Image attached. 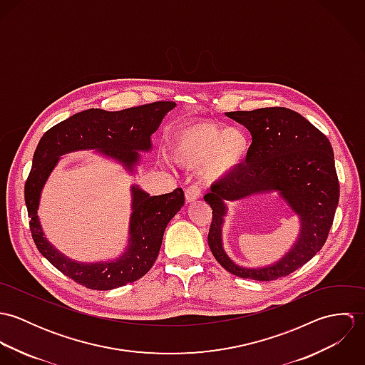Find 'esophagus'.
<instances>
[{"label":"esophagus","instance_id":"obj_1","mask_svg":"<svg viewBox=\"0 0 365 365\" xmlns=\"http://www.w3.org/2000/svg\"><path fill=\"white\" fill-rule=\"evenodd\" d=\"M201 197V188L198 185H190L185 190V201L187 202H194Z\"/></svg>","mask_w":365,"mask_h":365}]
</instances>
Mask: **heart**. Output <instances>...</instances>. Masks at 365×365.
Listing matches in <instances>:
<instances>
[{
  "mask_svg": "<svg viewBox=\"0 0 365 365\" xmlns=\"http://www.w3.org/2000/svg\"><path fill=\"white\" fill-rule=\"evenodd\" d=\"M250 140L237 128H222L210 120H192L170 136L168 153L182 167L198 168L209 182L233 173L247 156Z\"/></svg>",
  "mask_w": 365,
  "mask_h": 365,
  "instance_id": "1",
  "label": "heart"
}]
</instances>
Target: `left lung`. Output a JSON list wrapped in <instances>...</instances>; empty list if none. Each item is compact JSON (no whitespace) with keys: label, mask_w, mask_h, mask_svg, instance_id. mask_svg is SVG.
Wrapping results in <instances>:
<instances>
[{"label":"left lung","mask_w":365,"mask_h":365,"mask_svg":"<svg viewBox=\"0 0 365 365\" xmlns=\"http://www.w3.org/2000/svg\"><path fill=\"white\" fill-rule=\"evenodd\" d=\"M226 115L252 133L246 164L210 187L204 200L212 208L208 245L216 261L230 274L256 281L287 277L312 259L327 240L340 197L334 155L326 135L301 113L269 106L235 110ZM278 190L302 217V235L292 250L274 266L243 269L221 247V223L226 200L257 192Z\"/></svg>","instance_id":"left-lung-1"}]
</instances>
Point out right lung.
<instances>
[{"instance_id":"obj_1","label":"right lung","mask_w":365,"mask_h":365,"mask_svg":"<svg viewBox=\"0 0 365 365\" xmlns=\"http://www.w3.org/2000/svg\"><path fill=\"white\" fill-rule=\"evenodd\" d=\"M174 106L173 101H156L113 112L91 108L54 125L42 136L25 182L29 229L41 255L74 282L90 289L108 291L142 278L153 267L165 226L182 208L185 198L181 188L150 197L138 187H132L133 213L126 253L112 262H74L48 243L36 216L41 191L58 156L74 150L98 149L132 170L139 161L138 150H150L152 133Z\"/></svg>"}]
</instances>
